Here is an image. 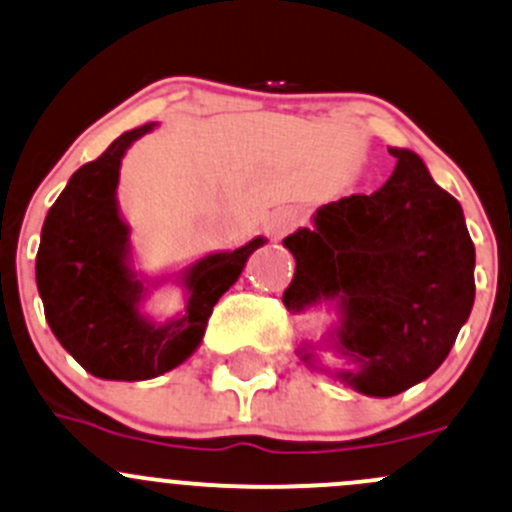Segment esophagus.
Listing matches in <instances>:
<instances>
[{
    "mask_svg": "<svg viewBox=\"0 0 512 512\" xmlns=\"http://www.w3.org/2000/svg\"><path fill=\"white\" fill-rule=\"evenodd\" d=\"M294 225H297V213L289 211V208H282V211L272 213L270 223H267V230H270L272 238L279 240L287 230H292Z\"/></svg>",
    "mask_w": 512,
    "mask_h": 512,
    "instance_id": "esophagus-1",
    "label": "esophagus"
}]
</instances>
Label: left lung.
<instances>
[{"label":"left lung","mask_w":512,"mask_h":512,"mask_svg":"<svg viewBox=\"0 0 512 512\" xmlns=\"http://www.w3.org/2000/svg\"><path fill=\"white\" fill-rule=\"evenodd\" d=\"M390 154L397 166L383 188L321 206L309 228L282 240L297 262L284 306L333 311L319 341L297 346L301 363L368 397L427 380L476 297V250L461 203L412 149ZM321 352L343 359L342 368L328 371Z\"/></svg>","instance_id":"left-lung-1"}]
</instances>
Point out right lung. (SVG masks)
I'll return each instance as SVG.
<instances>
[{
	"instance_id": "obj_1",
	"label": "right lung",
	"mask_w": 512,
	"mask_h": 512,
	"mask_svg": "<svg viewBox=\"0 0 512 512\" xmlns=\"http://www.w3.org/2000/svg\"><path fill=\"white\" fill-rule=\"evenodd\" d=\"M159 122L122 132L98 159L71 176L48 211L36 255V287L43 314L63 348L102 380H152L196 353L218 299L238 282L247 260L267 238L235 250H215L179 272L134 270L129 225L117 186L127 149ZM174 281L185 309L159 322L143 311L151 292Z\"/></svg>"
}]
</instances>
